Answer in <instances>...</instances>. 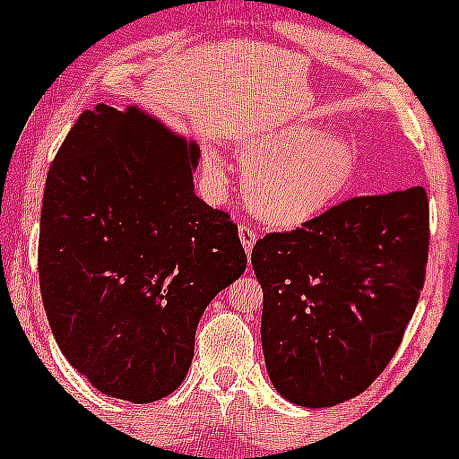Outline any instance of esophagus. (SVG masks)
<instances>
[{
	"label": "esophagus",
	"instance_id": "34e87169",
	"mask_svg": "<svg viewBox=\"0 0 459 459\" xmlns=\"http://www.w3.org/2000/svg\"><path fill=\"white\" fill-rule=\"evenodd\" d=\"M239 239H242V247H244V251H247V255H248V253L253 251V247H255L257 233L253 229H248L247 224H239Z\"/></svg>",
	"mask_w": 459,
	"mask_h": 459
}]
</instances>
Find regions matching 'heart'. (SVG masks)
Instances as JSON below:
<instances>
[{
  "label": "heart",
  "instance_id": "obj_1",
  "mask_svg": "<svg viewBox=\"0 0 459 459\" xmlns=\"http://www.w3.org/2000/svg\"><path fill=\"white\" fill-rule=\"evenodd\" d=\"M238 155L248 206L257 220L277 229L317 220L349 193L358 173L353 146L308 124L251 128ZM204 166L215 182L229 175V161L215 148L204 152Z\"/></svg>",
  "mask_w": 459,
  "mask_h": 459
}]
</instances>
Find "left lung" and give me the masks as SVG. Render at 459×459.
Returning <instances> with one entry per match:
<instances>
[{
    "instance_id": "8db88e82",
    "label": "left lung",
    "mask_w": 459,
    "mask_h": 459,
    "mask_svg": "<svg viewBox=\"0 0 459 459\" xmlns=\"http://www.w3.org/2000/svg\"><path fill=\"white\" fill-rule=\"evenodd\" d=\"M427 259L422 186L353 197L302 229L257 239L262 349L277 393L324 409L367 391L404 337Z\"/></svg>"
}]
</instances>
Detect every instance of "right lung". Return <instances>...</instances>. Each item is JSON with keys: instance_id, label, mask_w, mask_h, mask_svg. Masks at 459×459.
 I'll return each instance as SVG.
<instances>
[{"instance_id": "add662e5", "label": "right lung", "mask_w": 459, "mask_h": 459, "mask_svg": "<svg viewBox=\"0 0 459 459\" xmlns=\"http://www.w3.org/2000/svg\"><path fill=\"white\" fill-rule=\"evenodd\" d=\"M200 146L143 110H84L50 164L39 286L64 358L148 404L186 377L202 313L247 268L229 212L195 195Z\"/></svg>"}]
</instances>
